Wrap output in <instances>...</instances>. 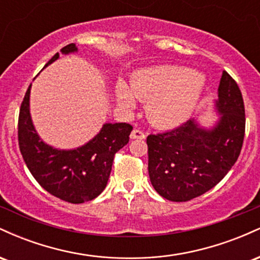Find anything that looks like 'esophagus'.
<instances>
[{
    "label": "esophagus",
    "instance_id": "obj_1",
    "mask_svg": "<svg viewBox=\"0 0 260 260\" xmlns=\"http://www.w3.org/2000/svg\"><path fill=\"white\" fill-rule=\"evenodd\" d=\"M144 138H145V134L140 129H133L132 133H131V139H144Z\"/></svg>",
    "mask_w": 260,
    "mask_h": 260
}]
</instances>
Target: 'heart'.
I'll list each match as a JSON object with an SVG mask.
<instances>
[{
    "mask_svg": "<svg viewBox=\"0 0 260 260\" xmlns=\"http://www.w3.org/2000/svg\"><path fill=\"white\" fill-rule=\"evenodd\" d=\"M205 88L201 72L181 66H155L133 74L131 89L116 85V98L124 109H133L136 99L147 103L145 113L154 126L170 128L183 123L194 111Z\"/></svg>",
    "mask_w": 260,
    "mask_h": 260,
    "instance_id": "obj_1",
    "label": "heart"
}]
</instances>
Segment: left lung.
<instances>
[{
  "label": "left lung",
  "instance_id": "left-lung-1",
  "mask_svg": "<svg viewBox=\"0 0 260 260\" xmlns=\"http://www.w3.org/2000/svg\"><path fill=\"white\" fill-rule=\"evenodd\" d=\"M210 128L189 120L169 132L150 134L148 170L161 197L187 202L204 194L225 177L238 159L244 138V105L237 83L223 71Z\"/></svg>",
  "mask_w": 260,
  "mask_h": 260
}]
</instances>
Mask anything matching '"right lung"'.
Listing matches in <instances>:
<instances>
[{"label":"right lung","mask_w":260,"mask_h":260,"mask_svg":"<svg viewBox=\"0 0 260 260\" xmlns=\"http://www.w3.org/2000/svg\"><path fill=\"white\" fill-rule=\"evenodd\" d=\"M77 51L76 44L61 49L62 55ZM58 57L57 52L45 67ZM30 88L31 84L25 92L18 120L19 149L29 171L45 190L64 202L80 204L96 198L109 181L113 156L129 142L133 127L128 123H105L82 147L68 150L53 148L40 138L32 124Z\"/></svg>","instance_id":"add662e5"}]
</instances>
